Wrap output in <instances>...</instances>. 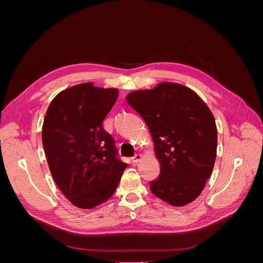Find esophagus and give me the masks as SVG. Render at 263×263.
<instances>
[{"instance_id":"34e87169","label":"esophagus","mask_w":263,"mask_h":263,"mask_svg":"<svg viewBox=\"0 0 263 263\" xmlns=\"http://www.w3.org/2000/svg\"><path fill=\"white\" fill-rule=\"evenodd\" d=\"M142 159V156L140 154H136L134 157H133V161L134 162H139Z\"/></svg>"}]
</instances>
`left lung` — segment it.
Instances as JSON below:
<instances>
[{
	"label": "left lung",
	"mask_w": 263,
	"mask_h": 263,
	"mask_svg": "<svg viewBox=\"0 0 263 263\" xmlns=\"http://www.w3.org/2000/svg\"><path fill=\"white\" fill-rule=\"evenodd\" d=\"M126 101L146 122L160 163L151 192L172 206L193 202L216 159L217 128L211 109L194 91L173 82L130 92Z\"/></svg>",
	"instance_id": "1"
}]
</instances>
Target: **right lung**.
<instances>
[{
	"label": "right lung",
	"mask_w": 263,
	"mask_h": 263,
	"mask_svg": "<svg viewBox=\"0 0 263 263\" xmlns=\"http://www.w3.org/2000/svg\"><path fill=\"white\" fill-rule=\"evenodd\" d=\"M117 98L114 87L81 83L61 91L46 112L42 139L49 170L62 194L79 209L106 202L127 168L103 127Z\"/></svg>",
	"instance_id": "obj_1"
}]
</instances>
